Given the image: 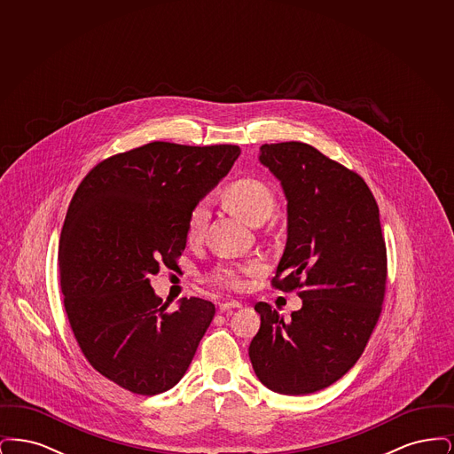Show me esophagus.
<instances>
[{
	"mask_svg": "<svg viewBox=\"0 0 454 454\" xmlns=\"http://www.w3.org/2000/svg\"><path fill=\"white\" fill-rule=\"evenodd\" d=\"M241 308V302L238 301H226L219 304V311L224 313V311H231V309H239Z\"/></svg>",
	"mask_w": 454,
	"mask_h": 454,
	"instance_id": "obj_1",
	"label": "esophagus"
}]
</instances>
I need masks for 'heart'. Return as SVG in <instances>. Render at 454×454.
I'll return each mask as SVG.
<instances>
[{"label": "heart", "instance_id": "heart-1", "mask_svg": "<svg viewBox=\"0 0 454 454\" xmlns=\"http://www.w3.org/2000/svg\"><path fill=\"white\" fill-rule=\"evenodd\" d=\"M221 199L224 206L235 215L243 219L245 223L254 224L260 217L269 216L272 206H274V195L270 187L255 176H241L233 182H230L223 192ZM209 217L207 202L202 200L195 204L189 221H187V238L197 239L202 235L206 223ZM243 269L231 267V265H221L215 272V281L221 282L230 287H239L243 282Z\"/></svg>", "mask_w": 454, "mask_h": 454}]
</instances>
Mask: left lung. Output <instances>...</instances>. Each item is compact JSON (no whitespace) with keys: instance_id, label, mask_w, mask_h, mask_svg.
<instances>
[{"instance_id":"8db88e82","label":"left lung","mask_w":454,"mask_h":454,"mask_svg":"<svg viewBox=\"0 0 454 454\" xmlns=\"http://www.w3.org/2000/svg\"><path fill=\"white\" fill-rule=\"evenodd\" d=\"M259 161L287 200L274 284L300 287L302 306L284 322L272 306L257 302L260 330L248 356L267 388L308 395L354 367L380 318L387 284L380 209L357 173L306 143L263 145Z\"/></svg>"}]
</instances>
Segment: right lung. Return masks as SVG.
Wrapping results in <instances>:
<instances>
[{
    "label": "right lung",
    "mask_w": 454,
    "mask_h": 454,
    "mask_svg": "<svg viewBox=\"0 0 454 454\" xmlns=\"http://www.w3.org/2000/svg\"><path fill=\"white\" fill-rule=\"evenodd\" d=\"M238 156L154 141L98 163L73 195L59 239L66 313L90 364L121 388L163 393L192 363L216 308L182 298L167 311L150 278L176 265L195 204Z\"/></svg>",
    "instance_id": "right-lung-1"
}]
</instances>
